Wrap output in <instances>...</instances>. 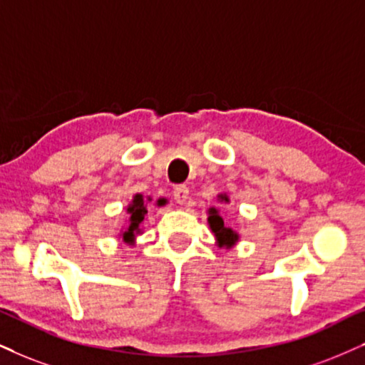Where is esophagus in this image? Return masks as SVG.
Instances as JSON below:
<instances>
[{"label": "esophagus", "mask_w": 365, "mask_h": 365, "mask_svg": "<svg viewBox=\"0 0 365 365\" xmlns=\"http://www.w3.org/2000/svg\"><path fill=\"white\" fill-rule=\"evenodd\" d=\"M187 196H190V187H187V186H184V184H179V186L174 187L175 203L184 205L187 201Z\"/></svg>", "instance_id": "1"}]
</instances>
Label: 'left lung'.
Masks as SVG:
<instances>
[{"instance_id": "obj_1", "label": "left lung", "mask_w": 365, "mask_h": 365, "mask_svg": "<svg viewBox=\"0 0 365 365\" xmlns=\"http://www.w3.org/2000/svg\"><path fill=\"white\" fill-rule=\"evenodd\" d=\"M218 197L222 201H225V203H227V201H228V197L225 196V195H220ZM208 211H210L208 223H210L211 232H213L215 237H217L218 247H227V249H230L232 245H235V242L238 240V235L232 230V228H228L227 225H225L223 218L220 217V213H218L217 208H210Z\"/></svg>"}]
</instances>
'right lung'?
I'll return each mask as SVG.
<instances>
[{
    "instance_id": "obj_1",
    "label": "right lung",
    "mask_w": 365,
    "mask_h": 365,
    "mask_svg": "<svg viewBox=\"0 0 365 365\" xmlns=\"http://www.w3.org/2000/svg\"><path fill=\"white\" fill-rule=\"evenodd\" d=\"M148 200H150V197H148ZM159 205H162V201H159ZM127 211L130 213V222H128V227L125 228V232L121 233V237H123V242L132 244L135 233L140 232V228L138 227H140V223L143 222V218H145L147 215V205L145 201H143V196L135 195L132 205H128Z\"/></svg>"
}]
</instances>
